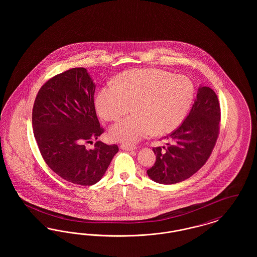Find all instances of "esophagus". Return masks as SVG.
<instances>
[{"label": "esophagus", "instance_id": "1", "mask_svg": "<svg viewBox=\"0 0 257 257\" xmlns=\"http://www.w3.org/2000/svg\"><path fill=\"white\" fill-rule=\"evenodd\" d=\"M120 148L122 150H126V151H133V150L137 149V147H134V146H125V145H121Z\"/></svg>", "mask_w": 257, "mask_h": 257}]
</instances>
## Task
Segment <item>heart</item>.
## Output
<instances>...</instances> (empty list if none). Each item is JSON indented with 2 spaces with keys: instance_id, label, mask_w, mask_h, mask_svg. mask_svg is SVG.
<instances>
[{
  "instance_id": "1",
  "label": "heart",
  "mask_w": 257,
  "mask_h": 257,
  "mask_svg": "<svg viewBox=\"0 0 257 257\" xmlns=\"http://www.w3.org/2000/svg\"><path fill=\"white\" fill-rule=\"evenodd\" d=\"M195 96L193 82L183 75L159 69H138L121 74L116 85L103 87L96 98L99 115L116 120L133 110L134 114L113 124L110 138L133 145L153 132L168 134L183 121Z\"/></svg>"
}]
</instances>
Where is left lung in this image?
I'll return each mask as SVG.
<instances>
[{
    "label": "left lung",
    "instance_id": "8db88e82",
    "mask_svg": "<svg viewBox=\"0 0 257 257\" xmlns=\"http://www.w3.org/2000/svg\"><path fill=\"white\" fill-rule=\"evenodd\" d=\"M220 110L215 91L199 86L195 104L183 123L165 137L166 146L153 148L156 162L147 175L159 184L179 183L195 174L210 157L220 129Z\"/></svg>",
    "mask_w": 257,
    "mask_h": 257
}]
</instances>
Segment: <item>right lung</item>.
Instances as JSON below:
<instances>
[{
    "label": "right lung",
    "mask_w": 257,
    "mask_h": 257,
    "mask_svg": "<svg viewBox=\"0 0 257 257\" xmlns=\"http://www.w3.org/2000/svg\"><path fill=\"white\" fill-rule=\"evenodd\" d=\"M95 83L84 67L59 74L37 93L33 108V128L39 151L50 169L71 183L90 186L104 176L115 145L98 141L103 133L94 107Z\"/></svg>",
    "instance_id": "obj_1"
}]
</instances>
